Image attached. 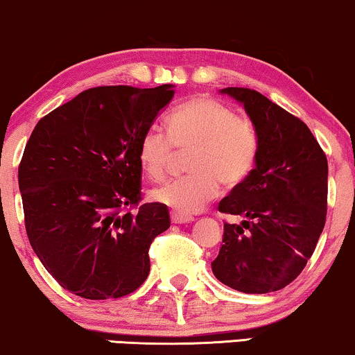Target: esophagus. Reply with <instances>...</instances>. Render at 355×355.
Wrapping results in <instances>:
<instances>
[{"instance_id":"esophagus-1","label":"esophagus","mask_w":355,"mask_h":355,"mask_svg":"<svg viewBox=\"0 0 355 355\" xmlns=\"http://www.w3.org/2000/svg\"><path fill=\"white\" fill-rule=\"evenodd\" d=\"M171 220H172V223H177V225H182V223H189V222H193V217L182 216V214L172 212V216H171Z\"/></svg>"}]
</instances>
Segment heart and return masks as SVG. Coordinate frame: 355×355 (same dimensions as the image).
Returning <instances> with one entry per match:
<instances>
[{"mask_svg":"<svg viewBox=\"0 0 355 355\" xmlns=\"http://www.w3.org/2000/svg\"><path fill=\"white\" fill-rule=\"evenodd\" d=\"M167 133L151 128L138 143V162L151 180L166 177L177 153H189L188 177L172 180L151 193L154 202L178 214H196L217 198L220 183L234 188L252 172L257 157L256 130L218 99L199 94L167 117Z\"/></svg>","mask_w":355,"mask_h":355,"instance_id":"b5f03b06","label":"heart"}]
</instances>
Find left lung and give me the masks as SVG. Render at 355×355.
<instances>
[{
	"label": "left lung",
	"instance_id": "1",
	"mask_svg": "<svg viewBox=\"0 0 355 355\" xmlns=\"http://www.w3.org/2000/svg\"><path fill=\"white\" fill-rule=\"evenodd\" d=\"M243 104L257 135L256 167L218 204L241 217L225 223L212 262L218 282L246 294L288 286L315 251L325 227L328 162L301 119L256 89H220Z\"/></svg>",
	"mask_w": 355,
	"mask_h": 355
}]
</instances>
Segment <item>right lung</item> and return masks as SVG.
I'll return each instance as SVG.
<instances>
[{"label": "right lung", "instance_id": "1", "mask_svg": "<svg viewBox=\"0 0 355 355\" xmlns=\"http://www.w3.org/2000/svg\"><path fill=\"white\" fill-rule=\"evenodd\" d=\"M173 85L85 89L37 123L19 188L28 241L64 289L122 297L149 275V246L168 209L141 199L138 143L173 98Z\"/></svg>", "mask_w": 355, "mask_h": 355}]
</instances>
